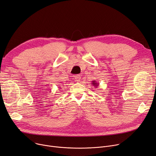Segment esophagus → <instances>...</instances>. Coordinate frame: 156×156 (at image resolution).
<instances>
[{"label": "esophagus", "mask_w": 156, "mask_h": 156, "mask_svg": "<svg viewBox=\"0 0 156 156\" xmlns=\"http://www.w3.org/2000/svg\"><path fill=\"white\" fill-rule=\"evenodd\" d=\"M74 79L75 81H80L81 80V76L80 75H76L74 76Z\"/></svg>", "instance_id": "1"}]
</instances>
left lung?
<instances>
[{"instance_id":"8db88e82","label":"left lung","mask_w":156,"mask_h":156,"mask_svg":"<svg viewBox=\"0 0 156 156\" xmlns=\"http://www.w3.org/2000/svg\"><path fill=\"white\" fill-rule=\"evenodd\" d=\"M93 86H94L95 88H97L99 85V83H97L96 81H92V83H91Z\"/></svg>"}]
</instances>
